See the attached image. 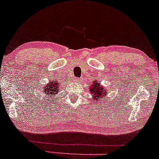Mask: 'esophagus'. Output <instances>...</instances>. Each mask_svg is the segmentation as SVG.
Instances as JSON below:
<instances>
[{"label":"esophagus","instance_id":"esophagus-1","mask_svg":"<svg viewBox=\"0 0 159 159\" xmlns=\"http://www.w3.org/2000/svg\"><path fill=\"white\" fill-rule=\"evenodd\" d=\"M74 81H75V82H77V83H78V82L81 81V78H75V79H74Z\"/></svg>","mask_w":159,"mask_h":159}]
</instances>
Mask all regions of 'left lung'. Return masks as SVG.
I'll return each instance as SVG.
<instances>
[{
	"label": "left lung",
	"mask_w": 159,
	"mask_h": 159,
	"mask_svg": "<svg viewBox=\"0 0 159 159\" xmlns=\"http://www.w3.org/2000/svg\"><path fill=\"white\" fill-rule=\"evenodd\" d=\"M90 87V90L93 95L92 100L96 102H98L99 100L102 99L103 97H106V94L108 93H107V90L102 87V85L100 84L98 81H95Z\"/></svg>",
	"instance_id": "1"
}]
</instances>
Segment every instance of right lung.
<instances>
[{
  "label": "right lung",
  "mask_w": 159,
  "mask_h": 159,
  "mask_svg": "<svg viewBox=\"0 0 159 159\" xmlns=\"http://www.w3.org/2000/svg\"><path fill=\"white\" fill-rule=\"evenodd\" d=\"M60 84L59 81H57V80H54L52 82L49 83V84L44 86L43 87V90H42V92L44 93L46 98H48V96L51 97H54V96H56L57 93L60 92Z\"/></svg>",
  "instance_id": "add662e5"
}]
</instances>
